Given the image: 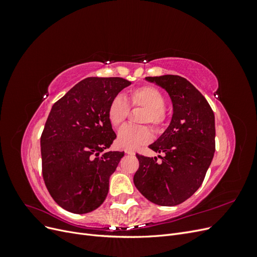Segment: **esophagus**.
I'll return each instance as SVG.
<instances>
[{
    "label": "esophagus",
    "mask_w": 257,
    "mask_h": 257,
    "mask_svg": "<svg viewBox=\"0 0 257 257\" xmlns=\"http://www.w3.org/2000/svg\"><path fill=\"white\" fill-rule=\"evenodd\" d=\"M124 152H125L126 154H131V155H134L135 154V151L132 150V149H125V150H124Z\"/></svg>",
    "instance_id": "obj_1"
}]
</instances>
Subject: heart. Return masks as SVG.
I'll use <instances>...</instances> for the list:
<instances>
[{
  "label": "heart",
  "mask_w": 257,
  "mask_h": 257,
  "mask_svg": "<svg viewBox=\"0 0 257 257\" xmlns=\"http://www.w3.org/2000/svg\"><path fill=\"white\" fill-rule=\"evenodd\" d=\"M126 102L121 96L112 98L108 106V120L114 127L120 126L125 121L131 108H142L144 112L139 122L143 124H151L154 131H161L167 119V110L164 107L165 96L153 85H143V87L131 90L126 95ZM152 138L150 127L146 125L132 126L124 125L118 132L116 144L125 149L135 148L149 143Z\"/></svg>",
  "instance_id": "b5f03b06"
}]
</instances>
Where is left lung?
Listing matches in <instances>:
<instances>
[{
    "label": "left lung",
    "instance_id": "1",
    "mask_svg": "<svg viewBox=\"0 0 257 257\" xmlns=\"http://www.w3.org/2000/svg\"><path fill=\"white\" fill-rule=\"evenodd\" d=\"M146 80L165 89L173 103L169 126L151 150L158 158L136 154L139 168L134 184L151 203L176 206L190 198L203 183L215 150L214 113L204 95L183 77L164 75Z\"/></svg>",
    "mask_w": 257,
    "mask_h": 257
}]
</instances>
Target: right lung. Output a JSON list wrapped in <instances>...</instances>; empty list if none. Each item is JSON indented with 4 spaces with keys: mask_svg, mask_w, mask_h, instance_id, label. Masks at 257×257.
<instances>
[{
    "mask_svg": "<svg viewBox=\"0 0 257 257\" xmlns=\"http://www.w3.org/2000/svg\"><path fill=\"white\" fill-rule=\"evenodd\" d=\"M131 81L89 77L53 104L41 137L43 178L56 203L82 214L98 208L124 152L109 151L116 135L108 106Z\"/></svg>",
    "mask_w": 257,
    "mask_h": 257,
    "instance_id": "obj_1",
    "label": "right lung"
}]
</instances>
